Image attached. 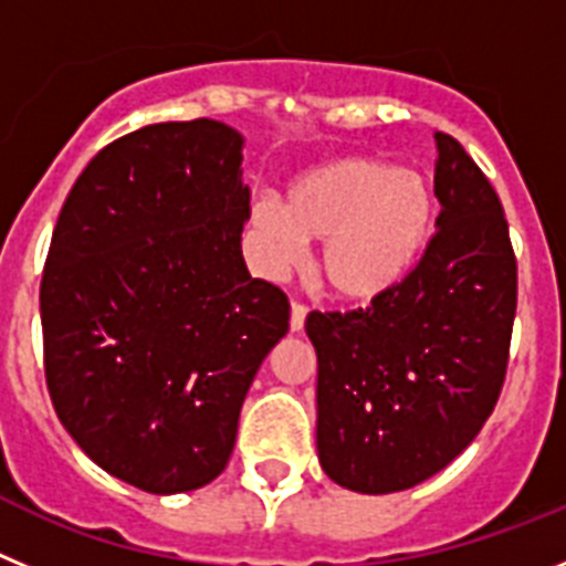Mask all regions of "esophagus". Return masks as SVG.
<instances>
[{
  "instance_id": "esophagus-1",
  "label": "esophagus",
  "mask_w": 566,
  "mask_h": 566,
  "mask_svg": "<svg viewBox=\"0 0 566 566\" xmlns=\"http://www.w3.org/2000/svg\"><path fill=\"white\" fill-rule=\"evenodd\" d=\"M306 314H308V308L303 306V303H297V300H294V303H292V319H289L292 332H303V326H306Z\"/></svg>"
}]
</instances>
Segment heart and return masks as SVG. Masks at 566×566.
<instances>
[{
	"label": "heart",
	"mask_w": 566,
	"mask_h": 566,
	"mask_svg": "<svg viewBox=\"0 0 566 566\" xmlns=\"http://www.w3.org/2000/svg\"><path fill=\"white\" fill-rule=\"evenodd\" d=\"M252 221L274 266L300 260L303 238L323 240L319 280L328 294L371 303L422 258L437 223V195L419 172L354 155L294 178L283 207L258 201Z\"/></svg>",
	"instance_id": "heart-1"
}]
</instances>
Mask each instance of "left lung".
Here are the masks:
<instances>
[{
	"mask_svg": "<svg viewBox=\"0 0 566 566\" xmlns=\"http://www.w3.org/2000/svg\"><path fill=\"white\" fill-rule=\"evenodd\" d=\"M442 212L411 274L357 312H312L317 457L357 493H397L468 448L496 408L516 317V254L496 189L437 133Z\"/></svg>",
	"mask_w": 566,
	"mask_h": 566,
	"instance_id": "left-lung-1",
	"label": "left lung"
}]
</instances>
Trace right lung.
I'll return each instance as SVG.
<instances>
[{"label": "right lung", "mask_w": 566, "mask_h": 566, "mask_svg": "<svg viewBox=\"0 0 566 566\" xmlns=\"http://www.w3.org/2000/svg\"><path fill=\"white\" fill-rule=\"evenodd\" d=\"M243 135L212 118L107 144L59 212L42 274L44 377L109 476L169 496L221 476L289 300L249 274Z\"/></svg>", "instance_id": "obj_1"}]
</instances>
